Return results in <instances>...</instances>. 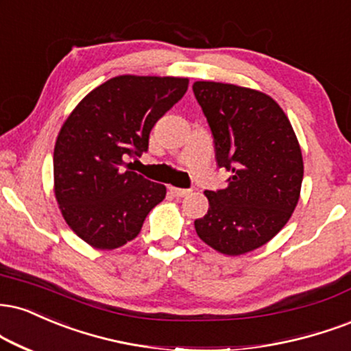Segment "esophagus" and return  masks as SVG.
I'll return each mask as SVG.
<instances>
[{
    "label": "esophagus",
    "mask_w": 351,
    "mask_h": 351,
    "mask_svg": "<svg viewBox=\"0 0 351 351\" xmlns=\"http://www.w3.org/2000/svg\"><path fill=\"white\" fill-rule=\"evenodd\" d=\"M170 191L175 194L176 197H184L188 196L189 193H191V189H183V188H175V186H170Z\"/></svg>",
    "instance_id": "esophagus-1"
}]
</instances>
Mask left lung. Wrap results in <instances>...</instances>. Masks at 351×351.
I'll return each mask as SVG.
<instances>
[{"label":"left lung","mask_w":351,"mask_h":351,"mask_svg":"<svg viewBox=\"0 0 351 351\" xmlns=\"http://www.w3.org/2000/svg\"><path fill=\"white\" fill-rule=\"evenodd\" d=\"M194 96L214 137L216 160L232 173L227 188L204 191L208 214L197 235L223 255L255 250L296 209L304 163L293 125L273 98L230 83L196 82Z\"/></svg>","instance_id":"obj_1"}]
</instances>
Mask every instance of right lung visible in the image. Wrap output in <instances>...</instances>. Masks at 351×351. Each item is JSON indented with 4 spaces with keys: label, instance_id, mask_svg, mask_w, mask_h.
Wrapping results in <instances>:
<instances>
[{
    "label": "right lung",
    "instance_id": "1",
    "mask_svg": "<svg viewBox=\"0 0 351 351\" xmlns=\"http://www.w3.org/2000/svg\"><path fill=\"white\" fill-rule=\"evenodd\" d=\"M188 78L121 75L99 84L63 122L53 150V189L69 227L98 250L134 240L165 199V184L132 171L152 128L183 98Z\"/></svg>",
    "mask_w": 351,
    "mask_h": 351
}]
</instances>
